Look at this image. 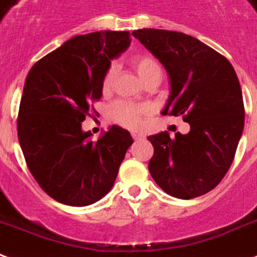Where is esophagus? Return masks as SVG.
Returning <instances> with one entry per match:
<instances>
[{
    "label": "esophagus",
    "mask_w": 257,
    "mask_h": 257,
    "mask_svg": "<svg viewBox=\"0 0 257 257\" xmlns=\"http://www.w3.org/2000/svg\"><path fill=\"white\" fill-rule=\"evenodd\" d=\"M132 138H134V140H142L144 136L140 134H132Z\"/></svg>",
    "instance_id": "esophagus-1"
}]
</instances>
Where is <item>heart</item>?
<instances>
[{
	"label": "heart",
	"mask_w": 257,
	"mask_h": 257,
	"mask_svg": "<svg viewBox=\"0 0 257 257\" xmlns=\"http://www.w3.org/2000/svg\"><path fill=\"white\" fill-rule=\"evenodd\" d=\"M129 65L135 70L139 79L143 81L144 85L158 84L162 79V68L159 65V62L148 54H135L129 58ZM114 76H115V66L111 65L104 72L103 79H102V91L103 92H109L111 90ZM144 113H147L146 106H139V104L129 103V102H123V100L114 103L110 109L111 117L117 122L123 126H128V128L138 126L140 115Z\"/></svg>",
	"instance_id": "obj_1"
}]
</instances>
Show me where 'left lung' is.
Here are the masks:
<instances>
[{
	"label": "left lung",
	"instance_id": "8db88e82",
	"mask_svg": "<svg viewBox=\"0 0 257 257\" xmlns=\"http://www.w3.org/2000/svg\"><path fill=\"white\" fill-rule=\"evenodd\" d=\"M165 66L170 95L163 115H182L189 132L148 136V170L167 195L201 196L218 185L234 159L244 129L240 81L227 58L182 32L143 28L132 32Z\"/></svg>",
	"mask_w": 257,
	"mask_h": 257
}]
</instances>
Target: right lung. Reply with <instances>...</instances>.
Listing matches in <instances>:
<instances>
[{
	"label": "right lung",
	"instance_id": "add662e5",
	"mask_svg": "<svg viewBox=\"0 0 257 257\" xmlns=\"http://www.w3.org/2000/svg\"><path fill=\"white\" fill-rule=\"evenodd\" d=\"M128 31L77 35L28 72L17 118V136L30 172L54 200L90 206L107 195L134 140L111 125L98 142L81 122L102 96L110 61L131 45ZM94 110V107H92Z\"/></svg>",
	"mask_w": 257,
	"mask_h": 257
}]
</instances>
